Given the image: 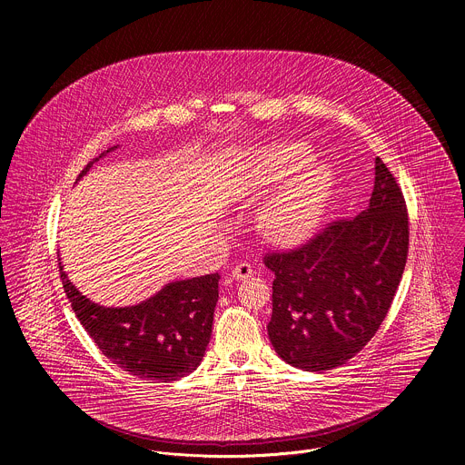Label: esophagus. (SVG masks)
<instances>
[{
  "label": "esophagus",
  "instance_id": "obj_1",
  "mask_svg": "<svg viewBox=\"0 0 465 465\" xmlns=\"http://www.w3.org/2000/svg\"><path fill=\"white\" fill-rule=\"evenodd\" d=\"M253 276V267L250 262H239L235 264V269L232 271V278L237 280V282H242V280H250Z\"/></svg>",
  "mask_w": 465,
  "mask_h": 465
}]
</instances>
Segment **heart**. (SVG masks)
<instances>
[{"label": "heart", "mask_w": 465, "mask_h": 465, "mask_svg": "<svg viewBox=\"0 0 465 465\" xmlns=\"http://www.w3.org/2000/svg\"><path fill=\"white\" fill-rule=\"evenodd\" d=\"M309 160L311 149L296 142L267 145L252 156L250 182L255 187H269L299 173L259 213V230L271 242L300 244L312 237L323 221L335 174L325 162Z\"/></svg>", "instance_id": "1"}]
</instances>
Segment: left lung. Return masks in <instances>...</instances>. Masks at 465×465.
<instances>
[{"label": "left lung", "mask_w": 465, "mask_h": 465, "mask_svg": "<svg viewBox=\"0 0 465 465\" xmlns=\"http://www.w3.org/2000/svg\"><path fill=\"white\" fill-rule=\"evenodd\" d=\"M407 255L405 196L375 158L373 193L362 213L329 223L294 250L262 257L276 276L267 325L276 353L305 371L346 364L381 327Z\"/></svg>", "instance_id": "8db88e82"}]
</instances>
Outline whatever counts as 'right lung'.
<instances>
[{
    "label": "right lung",
    "mask_w": 465,
    "mask_h": 465,
    "mask_svg": "<svg viewBox=\"0 0 465 465\" xmlns=\"http://www.w3.org/2000/svg\"><path fill=\"white\" fill-rule=\"evenodd\" d=\"M99 158H94L79 178ZM58 269L75 316L103 355L121 370L143 381L169 382L189 375L203 362L219 300V272L167 283L138 305L103 307L75 289L62 262Z\"/></svg>",
    "instance_id": "obj_1"
}]
</instances>
